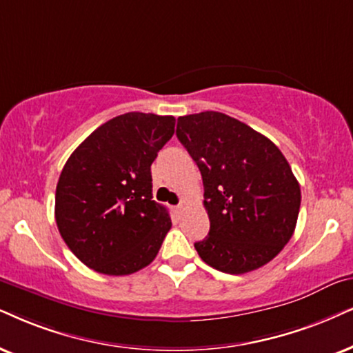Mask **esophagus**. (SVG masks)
Wrapping results in <instances>:
<instances>
[{"label": "esophagus", "mask_w": 353, "mask_h": 353, "mask_svg": "<svg viewBox=\"0 0 353 353\" xmlns=\"http://www.w3.org/2000/svg\"><path fill=\"white\" fill-rule=\"evenodd\" d=\"M172 212L176 213V215H181V212H182V205H176V207H172Z\"/></svg>", "instance_id": "obj_1"}]
</instances>
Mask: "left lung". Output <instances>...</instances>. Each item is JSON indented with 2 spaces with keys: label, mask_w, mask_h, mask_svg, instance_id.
Here are the masks:
<instances>
[{
  "label": "left lung",
  "mask_w": 353,
  "mask_h": 353,
  "mask_svg": "<svg viewBox=\"0 0 353 353\" xmlns=\"http://www.w3.org/2000/svg\"><path fill=\"white\" fill-rule=\"evenodd\" d=\"M176 135L202 174L210 231L194 244L202 261L233 275L270 262L293 236L301 203L282 151L213 110L179 117Z\"/></svg>",
  "instance_id": "8db88e82"
}]
</instances>
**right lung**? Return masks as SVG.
Returning <instances> with one entry per match:
<instances>
[{
	"instance_id": "add662e5",
	"label": "right lung",
	"mask_w": 353,
	"mask_h": 353,
	"mask_svg": "<svg viewBox=\"0 0 353 353\" xmlns=\"http://www.w3.org/2000/svg\"><path fill=\"white\" fill-rule=\"evenodd\" d=\"M172 115L110 119L71 153L55 192L58 231L84 265L128 275L154 261L171 216L153 200L151 164L174 135Z\"/></svg>"
}]
</instances>
